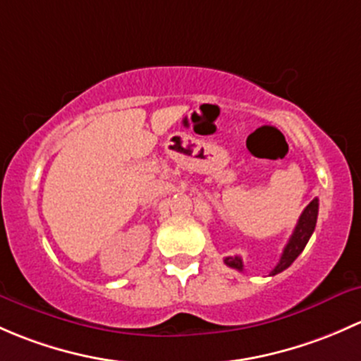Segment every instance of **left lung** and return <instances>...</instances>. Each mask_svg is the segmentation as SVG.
I'll list each match as a JSON object with an SVG mask.
<instances>
[{"mask_svg": "<svg viewBox=\"0 0 361 361\" xmlns=\"http://www.w3.org/2000/svg\"><path fill=\"white\" fill-rule=\"evenodd\" d=\"M317 219H318V198H314L310 205L304 208L302 214H300L290 240H288V243L285 245L283 254H281L280 257V262H278L276 267L271 271V276L287 269V267L290 266L297 257H299L300 252L304 250V247H306V243L310 241L311 235H313L314 226H317ZM224 262L228 264L229 267H233V269L243 271V261H241V257H238V255H235V257H226Z\"/></svg>", "mask_w": 361, "mask_h": 361, "instance_id": "obj_1", "label": "left lung"}]
</instances>
